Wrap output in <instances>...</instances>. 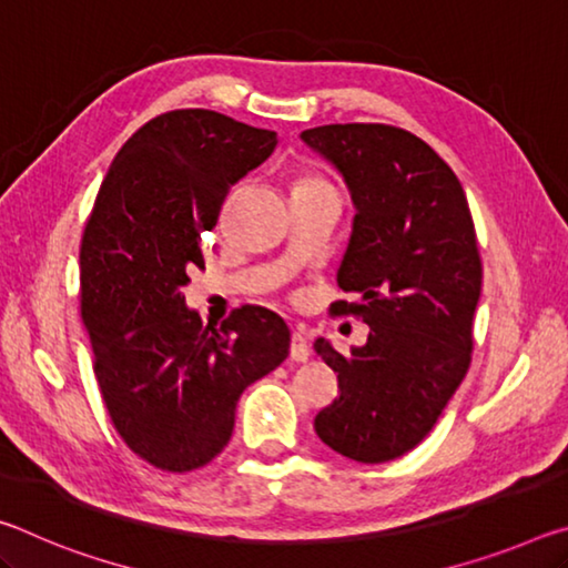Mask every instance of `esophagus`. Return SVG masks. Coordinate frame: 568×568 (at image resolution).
Here are the masks:
<instances>
[{
	"mask_svg": "<svg viewBox=\"0 0 568 568\" xmlns=\"http://www.w3.org/2000/svg\"><path fill=\"white\" fill-rule=\"evenodd\" d=\"M291 358L297 363L311 358V343H307L303 331H293L291 335Z\"/></svg>",
	"mask_w": 568,
	"mask_h": 568,
	"instance_id": "34e87169",
	"label": "esophagus"
}]
</instances>
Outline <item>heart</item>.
Returning <instances> with one entry per match:
<instances>
[{
	"label": "heart",
	"instance_id": "b5f03b06",
	"mask_svg": "<svg viewBox=\"0 0 568 568\" xmlns=\"http://www.w3.org/2000/svg\"><path fill=\"white\" fill-rule=\"evenodd\" d=\"M311 182H323L321 178H311V175H305V178H301L295 182V185H311Z\"/></svg>",
	"mask_w": 568,
	"mask_h": 568
}]
</instances>
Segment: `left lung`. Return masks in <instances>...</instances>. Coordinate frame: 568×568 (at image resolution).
Segmentation results:
<instances>
[{"instance_id":"1","label":"left lung","mask_w":568,"mask_h":568,"mask_svg":"<svg viewBox=\"0 0 568 568\" xmlns=\"http://www.w3.org/2000/svg\"><path fill=\"white\" fill-rule=\"evenodd\" d=\"M301 138L351 187L358 213L338 285L361 303L335 313L371 325L348 355L315 341L338 373L315 434L345 458L386 464L430 434L466 378L484 277L474 217L454 170L408 130L348 122Z\"/></svg>"}]
</instances>
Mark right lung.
Masks as SVG:
<instances>
[{
    "label": "right lung",
    "mask_w": 568,
    "mask_h": 568,
    "mask_svg": "<svg viewBox=\"0 0 568 568\" xmlns=\"http://www.w3.org/2000/svg\"><path fill=\"white\" fill-rule=\"evenodd\" d=\"M273 130L213 110L158 114L104 175L80 245V307L94 376L120 438L160 470L203 468L227 446L243 390L287 358L263 305L215 325L185 307L187 271L230 187L271 158Z\"/></svg>",
    "instance_id": "add662e5"
}]
</instances>
